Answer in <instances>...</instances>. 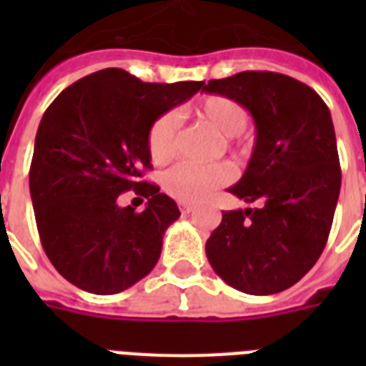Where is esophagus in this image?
Wrapping results in <instances>:
<instances>
[{
  "label": "esophagus",
  "instance_id": "obj_1",
  "mask_svg": "<svg viewBox=\"0 0 366 366\" xmlns=\"http://www.w3.org/2000/svg\"><path fill=\"white\" fill-rule=\"evenodd\" d=\"M178 207H180V211H182V212H192L195 209L192 203H178Z\"/></svg>",
  "mask_w": 366,
  "mask_h": 366
}]
</instances>
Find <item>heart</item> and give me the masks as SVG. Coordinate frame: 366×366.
Here are the masks:
<instances>
[{
  "label": "heart",
  "mask_w": 366,
  "mask_h": 366,
  "mask_svg": "<svg viewBox=\"0 0 366 366\" xmlns=\"http://www.w3.org/2000/svg\"><path fill=\"white\" fill-rule=\"evenodd\" d=\"M195 116L214 127L224 137H237L247 127L249 116L239 102L211 94L201 99L197 104L192 106ZM178 137V117L172 112L159 116L149 127L148 132V152L155 165H163L171 161L177 154ZM232 178L228 165L214 163V165H194V163H180L167 171L161 178L163 189L174 199L182 203H197L205 199L207 195L217 188L224 186Z\"/></svg>",
  "instance_id": "b5f03b06"
}]
</instances>
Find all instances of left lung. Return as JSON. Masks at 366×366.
<instances>
[{"mask_svg":"<svg viewBox=\"0 0 366 366\" xmlns=\"http://www.w3.org/2000/svg\"><path fill=\"white\" fill-rule=\"evenodd\" d=\"M254 119L247 171L229 194L256 209L224 211L207 239L217 275L247 295H275L298 283L329 239L342 172L332 117L312 87L275 71H241L203 83Z\"/></svg>","mask_w":366,"mask_h":366,"instance_id":"8db88e82","label":"left lung"}]
</instances>
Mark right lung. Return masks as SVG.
<instances>
[{
  "label": "right lung",
  "mask_w": 366,
  "mask_h": 366,
  "mask_svg": "<svg viewBox=\"0 0 366 366\" xmlns=\"http://www.w3.org/2000/svg\"><path fill=\"white\" fill-rule=\"evenodd\" d=\"M203 81L144 83L119 68L76 81L43 114L34 144L30 195L43 250L56 272L93 295H116L159 260L174 199L142 182L152 169L149 127L192 99ZM134 189L142 213L119 207Z\"/></svg>",
  "instance_id": "right-lung-1"
}]
</instances>
